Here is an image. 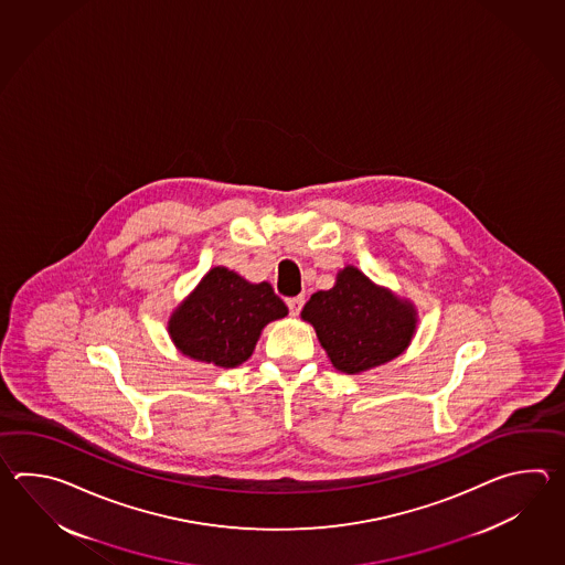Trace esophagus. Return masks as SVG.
<instances>
[{
  "label": "esophagus",
  "mask_w": 565,
  "mask_h": 565,
  "mask_svg": "<svg viewBox=\"0 0 565 565\" xmlns=\"http://www.w3.org/2000/svg\"><path fill=\"white\" fill-rule=\"evenodd\" d=\"M287 305L290 315H299L302 305H305V297H302V295H299V297H290V299H287Z\"/></svg>",
  "instance_id": "esophagus-1"
}]
</instances>
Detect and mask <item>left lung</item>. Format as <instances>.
I'll list each match as a JSON object with an SVG mask.
<instances>
[{"mask_svg": "<svg viewBox=\"0 0 565 565\" xmlns=\"http://www.w3.org/2000/svg\"><path fill=\"white\" fill-rule=\"evenodd\" d=\"M416 315L409 300L373 285L355 266L339 270L335 287L315 292L300 312L333 367L349 375L402 355L416 333Z\"/></svg>", "mask_w": 565, "mask_h": 565, "instance_id": "8db88e82", "label": "left lung"}]
</instances>
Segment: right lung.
<instances>
[{"instance_id":"1","label":"right lung","mask_w":565,"mask_h":565,"mask_svg":"<svg viewBox=\"0 0 565 565\" xmlns=\"http://www.w3.org/2000/svg\"><path fill=\"white\" fill-rule=\"evenodd\" d=\"M287 312L268 282L253 285L216 266L173 311L168 331L183 355L228 370L248 360L266 324Z\"/></svg>"}]
</instances>
